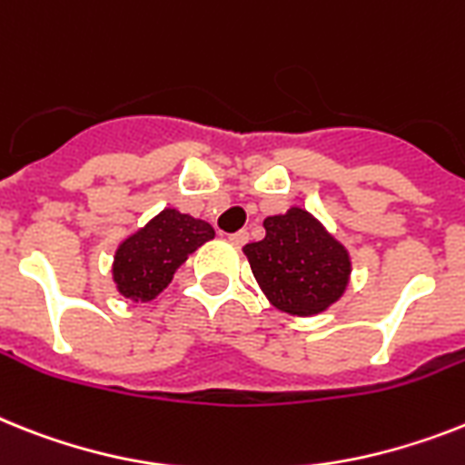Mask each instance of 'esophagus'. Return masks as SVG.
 <instances>
[{"label": "esophagus", "mask_w": 465, "mask_h": 465, "mask_svg": "<svg viewBox=\"0 0 465 465\" xmlns=\"http://www.w3.org/2000/svg\"><path fill=\"white\" fill-rule=\"evenodd\" d=\"M228 240L232 242V244H235V247H242V244H247L249 232H247V230H237V232H232V235H230Z\"/></svg>", "instance_id": "esophagus-1"}]
</instances>
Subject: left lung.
Listing matches in <instances>:
<instances>
[{"mask_svg": "<svg viewBox=\"0 0 465 465\" xmlns=\"http://www.w3.org/2000/svg\"><path fill=\"white\" fill-rule=\"evenodd\" d=\"M266 237L244 247L261 292L290 316H316L342 297L351 275L344 244L306 209L263 221Z\"/></svg>", "mask_w": 465, "mask_h": 465, "instance_id": "8db88e82", "label": "left lung"}]
</instances>
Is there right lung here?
I'll return each mask as SVG.
<instances>
[{"label": "right lung", "mask_w": 465, "mask_h": 465, "mask_svg": "<svg viewBox=\"0 0 465 465\" xmlns=\"http://www.w3.org/2000/svg\"><path fill=\"white\" fill-rule=\"evenodd\" d=\"M213 235L216 232L206 221L178 209H163L118 244L111 268L116 290L133 302H152L171 285L187 256L213 240Z\"/></svg>", "instance_id": "obj_1"}]
</instances>
